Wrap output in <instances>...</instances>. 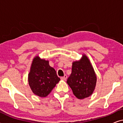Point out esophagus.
<instances>
[{
	"label": "esophagus",
	"mask_w": 123,
	"mask_h": 123,
	"mask_svg": "<svg viewBox=\"0 0 123 123\" xmlns=\"http://www.w3.org/2000/svg\"><path fill=\"white\" fill-rule=\"evenodd\" d=\"M67 75H64V77H61V80H67Z\"/></svg>",
	"instance_id": "esophagus-1"
}]
</instances>
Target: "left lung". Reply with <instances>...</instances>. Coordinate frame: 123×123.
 I'll use <instances>...</instances> for the list:
<instances>
[{
  "label": "left lung",
  "instance_id": "left-lung-1",
  "mask_svg": "<svg viewBox=\"0 0 123 123\" xmlns=\"http://www.w3.org/2000/svg\"><path fill=\"white\" fill-rule=\"evenodd\" d=\"M97 77L86 55L72 63V73L67 80L74 95L78 99L88 97L93 93L96 85Z\"/></svg>",
  "mask_w": 123,
  "mask_h": 123
}]
</instances>
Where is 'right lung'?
I'll use <instances>...</instances> for the list:
<instances>
[{
  "mask_svg": "<svg viewBox=\"0 0 123 123\" xmlns=\"http://www.w3.org/2000/svg\"><path fill=\"white\" fill-rule=\"evenodd\" d=\"M60 79L53 67H50L49 60L36 56L32 62L28 73V84L35 95L41 97H46Z\"/></svg>",
  "mask_w": 123,
  "mask_h": 123,
  "instance_id": "obj_1",
  "label": "right lung"
}]
</instances>
